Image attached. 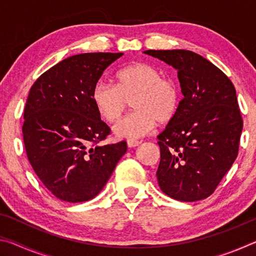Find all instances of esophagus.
<instances>
[{
  "label": "esophagus",
  "instance_id": "obj_1",
  "mask_svg": "<svg viewBox=\"0 0 256 256\" xmlns=\"http://www.w3.org/2000/svg\"><path fill=\"white\" fill-rule=\"evenodd\" d=\"M138 144H141V141L128 140V148H134V146H138Z\"/></svg>",
  "mask_w": 256,
  "mask_h": 256
}]
</instances>
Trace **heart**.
<instances>
[{
	"mask_svg": "<svg viewBox=\"0 0 256 256\" xmlns=\"http://www.w3.org/2000/svg\"><path fill=\"white\" fill-rule=\"evenodd\" d=\"M116 86L98 82L92 100L98 114L108 123L118 120L132 102L134 112L114 126L118 138H138L148 134L156 123L168 124L180 110V94L174 81L162 78L157 68L138 62L116 73Z\"/></svg>",
	"mask_w": 256,
	"mask_h": 256,
	"instance_id": "1",
	"label": "heart"
}]
</instances>
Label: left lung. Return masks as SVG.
Here are the masks:
<instances>
[{
    "mask_svg": "<svg viewBox=\"0 0 256 256\" xmlns=\"http://www.w3.org/2000/svg\"><path fill=\"white\" fill-rule=\"evenodd\" d=\"M177 70L182 94L175 120L159 134L158 184L175 200L208 198L238 154L242 120L235 86L210 60L185 50H144Z\"/></svg>",
    "mask_w": 256,
    "mask_h": 256,
    "instance_id": "left-lung-1",
    "label": "left lung"
}]
</instances>
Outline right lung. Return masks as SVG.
<instances>
[{
  "label": "right lung",
  "instance_id": "obj_1",
  "mask_svg": "<svg viewBox=\"0 0 256 256\" xmlns=\"http://www.w3.org/2000/svg\"><path fill=\"white\" fill-rule=\"evenodd\" d=\"M122 55L70 56L42 73L30 89L22 126L26 152L38 178L60 200H92L126 152L125 141L97 144L110 128L92 100L104 71Z\"/></svg>",
  "mask_w": 256,
  "mask_h": 256
}]
</instances>
